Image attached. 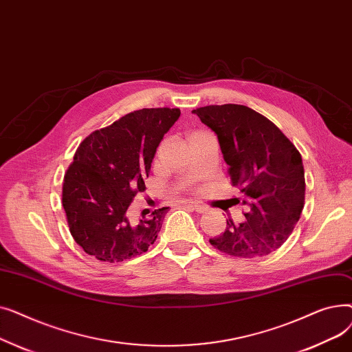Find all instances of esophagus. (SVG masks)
Masks as SVG:
<instances>
[{"label":"esophagus","instance_id":"obj_1","mask_svg":"<svg viewBox=\"0 0 352 352\" xmlns=\"http://www.w3.org/2000/svg\"><path fill=\"white\" fill-rule=\"evenodd\" d=\"M190 208H192L194 211H197L198 214H206L207 211H208V208L206 207V206H201V204H198V202H188L187 204Z\"/></svg>","mask_w":352,"mask_h":352}]
</instances>
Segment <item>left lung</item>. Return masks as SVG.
Masks as SVG:
<instances>
[{
	"label": "left lung",
	"mask_w": 352,
	"mask_h": 352,
	"mask_svg": "<svg viewBox=\"0 0 352 352\" xmlns=\"http://www.w3.org/2000/svg\"><path fill=\"white\" fill-rule=\"evenodd\" d=\"M192 113L217 134L232 186L241 188L235 199L248 208L243 223L227 219L211 245L247 260L270 255L287 241L304 208L301 154L278 126L245 105H207Z\"/></svg>",
	"instance_id": "8db88e82"
}]
</instances>
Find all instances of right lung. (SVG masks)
I'll list each match as a JSON object with an SVG mask.
<instances>
[{"label": "right lung", "mask_w": 352, "mask_h": 352, "mask_svg": "<svg viewBox=\"0 0 352 352\" xmlns=\"http://www.w3.org/2000/svg\"><path fill=\"white\" fill-rule=\"evenodd\" d=\"M179 116L178 108H142L80 144L64 177L63 207L71 235L87 254L120 263L155 243L168 207L138 221L128 207L145 191L157 146Z\"/></svg>", "instance_id": "1"}]
</instances>
